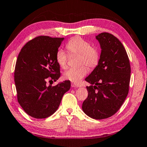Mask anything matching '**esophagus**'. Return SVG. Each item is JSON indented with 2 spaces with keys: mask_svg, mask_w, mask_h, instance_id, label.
Segmentation results:
<instances>
[{
  "mask_svg": "<svg viewBox=\"0 0 147 147\" xmlns=\"http://www.w3.org/2000/svg\"><path fill=\"white\" fill-rule=\"evenodd\" d=\"M71 86L73 88H78V87H80V85L79 84H75V83H74V82H72L71 83Z\"/></svg>",
  "mask_w": 147,
  "mask_h": 147,
  "instance_id": "obj_1",
  "label": "esophagus"
}]
</instances>
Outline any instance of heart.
<instances>
[{
    "label": "heart",
    "instance_id": "obj_1",
    "mask_svg": "<svg viewBox=\"0 0 147 147\" xmlns=\"http://www.w3.org/2000/svg\"><path fill=\"white\" fill-rule=\"evenodd\" d=\"M66 48L71 54L80 55L79 64L86 65L90 69H94L98 65L99 61V53L98 50L91 46L87 40L79 36H75L71 39L66 44ZM57 64L62 69L67 66L68 55L63 50L59 49L55 55ZM88 69L85 65L78 68L70 69L64 73V78L74 83H79L88 74Z\"/></svg>",
    "mask_w": 147,
    "mask_h": 147
}]
</instances>
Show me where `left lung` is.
Segmentation results:
<instances>
[{
	"label": "left lung",
	"mask_w": 147,
	"mask_h": 147,
	"mask_svg": "<svg viewBox=\"0 0 147 147\" xmlns=\"http://www.w3.org/2000/svg\"><path fill=\"white\" fill-rule=\"evenodd\" d=\"M95 38L101 52L98 65L85 80L88 96L82 103L86 115L96 120L111 117L119 110L129 92L131 67L126 51L112 34L101 32Z\"/></svg>",
	"instance_id": "left-lung-1"
}]
</instances>
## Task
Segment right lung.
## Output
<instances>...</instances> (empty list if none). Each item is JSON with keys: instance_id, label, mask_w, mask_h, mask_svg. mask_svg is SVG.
<instances>
[{"instance_id": "1", "label": "right lung", "mask_w": 147, "mask_h": 147, "mask_svg": "<svg viewBox=\"0 0 147 147\" xmlns=\"http://www.w3.org/2000/svg\"><path fill=\"white\" fill-rule=\"evenodd\" d=\"M64 38L37 36L23 46L16 61L14 81L18 101L27 115L42 119L57 110L71 82L46 86L48 79L60 77V67L55 55Z\"/></svg>"}]
</instances>
